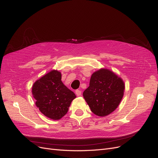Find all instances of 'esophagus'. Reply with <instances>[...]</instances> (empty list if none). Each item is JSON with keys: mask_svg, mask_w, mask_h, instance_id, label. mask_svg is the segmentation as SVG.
<instances>
[{"mask_svg": "<svg viewBox=\"0 0 158 158\" xmlns=\"http://www.w3.org/2000/svg\"><path fill=\"white\" fill-rule=\"evenodd\" d=\"M75 94H77V96H81V90L77 89L75 91Z\"/></svg>", "mask_w": 158, "mask_h": 158, "instance_id": "esophagus-1", "label": "esophagus"}]
</instances>
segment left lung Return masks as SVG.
Masks as SVG:
<instances>
[{"instance_id": "8db88e82", "label": "left lung", "mask_w": 158, "mask_h": 158, "mask_svg": "<svg viewBox=\"0 0 158 158\" xmlns=\"http://www.w3.org/2000/svg\"><path fill=\"white\" fill-rule=\"evenodd\" d=\"M124 90L122 79L109 69H101L93 73L83 95L94 114L105 116L118 107Z\"/></svg>"}]
</instances>
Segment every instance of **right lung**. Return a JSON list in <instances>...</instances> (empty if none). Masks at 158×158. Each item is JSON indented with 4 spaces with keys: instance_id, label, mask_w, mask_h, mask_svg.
<instances>
[{
    "instance_id": "obj_1",
    "label": "right lung",
    "mask_w": 158,
    "mask_h": 158,
    "mask_svg": "<svg viewBox=\"0 0 158 158\" xmlns=\"http://www.w3.org/2000/svg\"><path fill=\"white\" fill-rule=\"evenodd\" d=\"M32 94L35 105L43 114L53 120H59L68 111L76 97L61 81V74L53 70L34 83Z\"/></svg>"
}]
</instances>
